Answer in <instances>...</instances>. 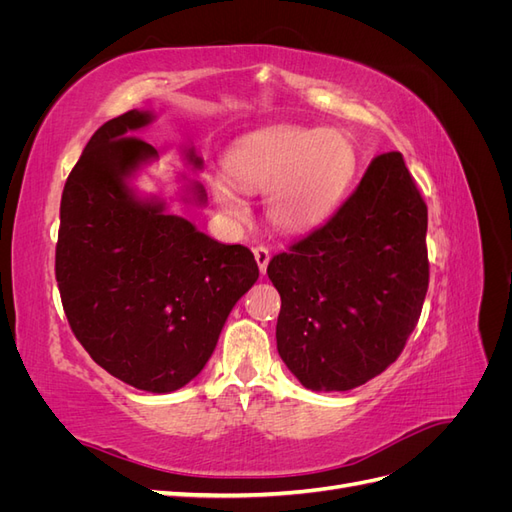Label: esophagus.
<instances>
[{
	"label": "esophagus",
	"instance_id": "obj_1",
	"mask_svg": "<svg viewBox=\"0 0 512 512\" xmlns=\"http://www.w3.org/2000/svg\"><path fill=\"white\" fill-rule=\"evenodd\" d=\"M254 258H256V262H258L260 273H265V271H267V265H269V258H271L267 247H265V245H256V247H254Z\"/></svg>",
	"mask_w": 512,
	"mask_h": 512
}]
</instances>
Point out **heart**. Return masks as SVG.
Masks as SVG:
<instances>
[{"instance_id":"obj_1","label":"heart","mask_w":512,"mask_h":512,"mask_svg":"<svg viewBox=\"0 0 512 512\" xmlns=\"http://www.w3.org/2000/svg\"><path fill=\"white\" fill-rule=\"evenodd\" d=\"M354 164V149L342 132L273 126L232 147L224 170L239 190L265 192V211L275 228L303 232L333 211L352 179ZM211 188L232 222L247 220V205L226 181L215 179Z\"/></svg>"}]
</instances>
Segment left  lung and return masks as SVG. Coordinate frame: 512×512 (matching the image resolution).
<instances>
[{
    "mask_svg": "<svg viewBox=\"0 0 512 512\" xmlns=\"http://www.w3.org/2000/svg\"><path fill=\"white\" fill-rule=\"evenodd\" d=\"M427 205L401 153H382L333 218L273 256L277 352L305 389L350 391L406 346L429 286Z\"/></svg>",
    "mask_w": 512,
    "mask_h": 512,
    "instance_id": "1",
    "label": "left lung"
}]
</instances>
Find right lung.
Segmentation results:
<instances>
[{
	"instance_id": "obj_1",
	"label": "right lung",
	"mask_w": 512,
	"mask_h": 512,
	"mask_svg": "<svg viewBox=\"0 0 512 512\" xmlns=\"http://www.w3.org/2000/svg\"><path fill=\"white\" fill-rule=\"evenodd\" d=\"M153 119L123 113L89 138L61 194L55 275L91 359L134 389L173 393L211 359L258 265L247 247L215 241L164 198L138 194L132 181L158 151L134 134ZM183 156L203 168L194 147ZM181 200L205 207L207 192L188 181Z\"/></svg>"
}]
</instances>
